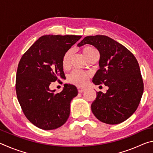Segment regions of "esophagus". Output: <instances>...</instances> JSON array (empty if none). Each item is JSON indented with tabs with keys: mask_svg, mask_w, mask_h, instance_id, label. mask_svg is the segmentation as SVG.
I'll return each mask as SVG.
<instances>
[{
	"mask_svg": "<svg viewBox=\"0 0 153 153\" xmlns=\"http://www.w3.org/2000/svg\"><path fill=\"white\" fill-rule=\"evenodd\" d=\"M85 90H86V89H85L84 88H80V87L77 88V90H78L79 92H83Z\"/></svg>",
	"mask_w": 153,
	"mask_h": 153,
	"instance_id": "obj_1",
	"label": "esophagus"
}]
</instances>
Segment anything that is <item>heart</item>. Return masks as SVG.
Returning <instances> with one entry per match:
<instances>
[{
	"mask_svg": "<svg viewBox=\"0 0 153 153\" xmlns=\"http://www.w3.org/2000/svg\"><path fill=\"white\" fill-rule=\"evenodd\" d=\"M82 51L83 55H84L88 61L90 58H92V56L98 55L97 50L92 46H84L82 49ZM72 54H73V50L72 49H69L68 51H67L64 53L61 61L62 66H63L64 69H68L69 66H70V61ZM90 76V75L88 72L75 70L69 74L68 77V82L72 84L76 85L77 86H82L86 84Z\"/></svg>",
	"mask_w": 153,
	"mask_h": 153,
	"instance_id": "1",
	"label": "heart"
}]
</instances>
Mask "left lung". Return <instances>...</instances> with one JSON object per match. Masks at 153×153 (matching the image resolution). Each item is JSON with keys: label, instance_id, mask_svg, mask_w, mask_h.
Here are the masks:
<instances>
[{"label": "left lung", "instance_id": "obj_1", "mask_svg": "<svg viewBox=\"0 0 153 153\" xmlns=\"http://www.w3.org/2000/svg\"><path fill=\"white\" fill-rule=\"evenodd\" d=\"M93 45L100 53V69L95 85L104 84L107 92H97L91 105L93 114L103 123L118 124L130 117L140 102L144 84L138 61L125 46L107 36H86L77 46Z\"/></svg>", "mask_w": 153, "mask_h": 153}]
</instances>
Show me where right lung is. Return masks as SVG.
<instances>
[{
	"instance_id": "obj_1",
	"label": "right lung",
	"mask_w": 153,
	"mask_h": 153,
	"mask_svg": "<svg viewBox=\"0 0 153 153\" xmlns=\"http://www.w3.org/2000/svg\"><path fill=\"white\" fill-rule=\"evenodd\" d=\"M81 36H41L21 58L16 74L15 90L22 109L31 123L51 130L66 122L70 102L77 95V88L65 84L61 92L51 90V82L60 81L65 74L62 57Z\"/></svg>"
}]
</instances>
